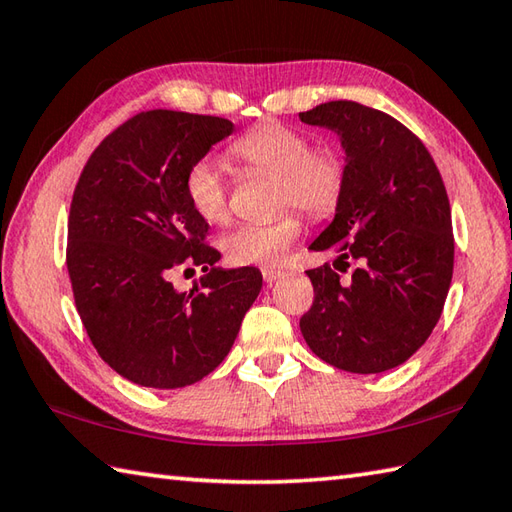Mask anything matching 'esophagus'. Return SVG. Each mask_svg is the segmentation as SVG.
<instances>
[{
  "label": "esophagus",
  "instance_id": "34e87169",
  "mask_svg": "<svg viewBox=\"0 0 512 512\" xmlns=\"http://www.w3.org/2000/svg\"><path fill=\"white\" fill-rule=\"evenodd\" d=\"M262 277H264V282H266V284H275L277 279H282V277H284V270H277V268H264V270H262Z\"/></svg>",
  "mask_w": 512,
  "mask_h": 512
}]
</instances>
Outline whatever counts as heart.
<instances>
[{
  "label": "heart",
  "instance_id": "heart-1",
  "mask_svg": "<svg viewBox=\"0 0 512 512\" xmlns=\"http://www.w3.org/2000/svg\"><path fill=\"white\" fill-rule=\"evenodd\" d=\"M310 135L284 122H262L230 146L239 162L255 173L275 175V206L288 208L273 222L239 224L222 237L230 264H275L302 235L304 208L313 219L333 217L348 190V157L342 146L322 142L310 146ZM184 193L190 208L206 224H224L230 217V184L213 157H199L188 166Z\"/></svg>",
  "mask_w": 512,
  "mask_h": 512
}]
</instances>
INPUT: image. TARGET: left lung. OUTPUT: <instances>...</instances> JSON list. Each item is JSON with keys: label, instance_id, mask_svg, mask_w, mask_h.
Segmentation results:
<instances>
[{"label": "left lung", "instance_id": "left-lung-1", "mask_svg": "<svg viewBox=\"0 0 512 512\" xmlns=\"http://www.w3.org/2000/svg\"><path fill=\"white\" fill-rule=\"evenodd\" d=\"M342 135L348 190L310 250L335 253L306 275L315 302L299 319L326 364L370 375L404 364L433 333L453 279L455 237L444 179L413 130L382 110L337 99L299 113Z\"/></svg>", "mask_w": 512, "mask_h": 512}]
</instances>
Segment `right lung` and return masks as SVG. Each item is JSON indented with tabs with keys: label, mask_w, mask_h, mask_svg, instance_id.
<instances>
[{
	"label": "right lung",
	"mask_w": 512,
	"mask_h": 512,
	"mask_svg": "<svg viewBox=\"0 0 512 512\" xmlns=\"http://www.w3.org/2000/svg\"><path fill=\"white\" fill-rule=\"evenodd\" d=\"M233 133L224 117L146 110L102 139L79 175L66 266L77 313L104 362L133 384L184 388L224 362L262 290L257 268H215L184 177ZM202 265L190 294L169 275Z\"/></svg>",
	"instance_id": "obj_1"
}]
</instances>
